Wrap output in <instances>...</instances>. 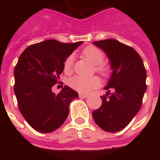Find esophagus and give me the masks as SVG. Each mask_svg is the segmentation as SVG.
I'll use <instances>...</instances> for the list:
<instances>
[{
  "label": "esophagus",
  "mask_w": 160,
  "mask_h": 160,
  "mask_svg": "<svg viewBox=\"0 0 160 160\" xmlns=\"http://www.w3.org/2000/svg\"><path fill=\"white\" fill-rule=\"evenodd\" d=\"M79 97L84 98H86L88 97V94H82V93H80V94H79Z\"/></svg>",
  "instance_id": "obj_1"
}]
</instances>
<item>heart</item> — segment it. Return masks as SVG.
Masks as SVG:
<instances>
[{"label": "heart", "mask_w": 160, "mask_h": 160, "mask_svg": "<svg viewBox=\"0 0 160 160\" xmlns=\"http://www.w3.org/2000/svg\"><path fill=\"white\" fill-rule=\"evenodd\" d=\"M82 54L85 58L90 60L93 64L96 65L95 70L102 75H106L108 72V68L103 64L104 53L101 49L95 46H87L82 50ZM73 64V55H69L64 62V70L70 73L72 70ZM69 85L73 90L81 93H89L91 90L100 86V80L95 77H83L74 76L69 80Z\"/></svg>", "instance_id": "b5f03b06"}]
</instances>
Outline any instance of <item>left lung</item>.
Masks as SVG:
<instances>
[{
	"label": "left lung",
	"mask_w": 160,
	"mask_h": 160,
	"mask_svg": "<svg viewBox=\"0 0 160 160\" xmlns=\"http://www.w3.org/2000/svg\"><path fill=\"white\" fill-rule=\"evenodd\" d=\"M108 58L112 75L101 96L102 104L93 111L94 122L103 131L117 132L130 123L142 106L147 90L146 69L138 53L114 39L93 42Z\"/></svg>",
	"instance_id": "8db88e82"
}]
</instances>
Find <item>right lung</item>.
Returning a JSON list of instances; mask_svg holds the SVG:
<instances>
[{
    "label": "right lung",
    "instance_id": "add662e5",
    "mask_svg": "<svg viewBox=\"0 0 160 160\" xmlns=\"http://www.w3.org/2000/svg\"><path fill=\"white\" fill-rule=\"evenodd\" d=\"M82 42L62 43L46 40L22 52L14 69V93L19 110L28 123L41 133H50L64 123L71 101L78 98L65 86L58 94L52 87L64 70V62Z\"/></svg>",
    "mask_w": 160,
    "mask_h": 160
}]
</instances>
